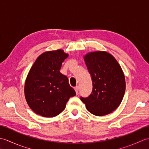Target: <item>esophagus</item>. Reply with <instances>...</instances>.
<instances>
[{
  "label": "esophagus",
  "mask_w": 149,
  "mask_h": 149,
  "mask_svg": "<svg viewBox=\"0 0 149 149\" xmlns=\"http://www.w3.org/2000/svg\"><path fill=\"white\" fill-rule=\"evenodd\" d=\"M74 89H75V92H76V93L78 94V92H79V86H75L74 88Z\"/></svg>",
  "instance_id": "obj_1"
}]
</instances>
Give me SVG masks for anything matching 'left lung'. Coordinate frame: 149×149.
I'll use <instances>...</instances> for the list:
<instances>
[{"instance_id": "left-lung-1", "label": "left lung", "mask_w": 149, "mask_h": 149, "mask_svg": "<svg viewBox=\"0 0 149 149\" xmlns=\"http://www.w3.org/2000/svg\"><path fill=\"white\" fill-rule=\"evenodd\" d=\"M84 59L91 75L93 90L89 97H81V100L93 115H106L115 110L123 99L124 74L115 58L107 52H90Z\"/></svg>"}]
</instances>
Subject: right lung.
Here are the masks:
<instances>
[{"label": "right lung", "instance_id": "obj_1", "mask_svg": "<svg viewBox=\"0 0 149 149\" xmlns=\"http://www.w3.org/2000/svg\"><path fill=\"white\" fill-rule=\"evenodd\" d=\"M68 56L63 50L47 51L42 54L31 67L24 93L28 105L38 115H58L65 109L70 98L76 94L67 77L59 71Z\"/></svg>", "mask_w": 149, "mask_h": 149}]
</instances>
